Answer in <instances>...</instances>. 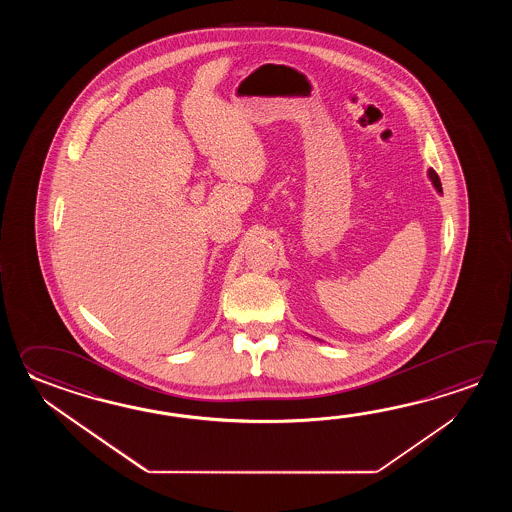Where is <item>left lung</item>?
<instances>
[{
    "label": "left lung",
    "mask_w": 512,
    "mask_h": 512,
    "mask_svg": "<svg viewBox=\"0 0 512 512\" xmlns=\"http://www.w3.org/2000/svg\"><path fill=\"white\" fill-rule=\"evenodd\" d=\"M428 179L432 181V185H434L435 190L439 192V194H443V188H441V181H439V175L435 174V170H428Z\"/></svg>",
    "instance_id": "8db88e82"
}]
</instances>
